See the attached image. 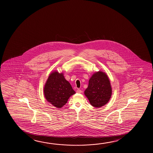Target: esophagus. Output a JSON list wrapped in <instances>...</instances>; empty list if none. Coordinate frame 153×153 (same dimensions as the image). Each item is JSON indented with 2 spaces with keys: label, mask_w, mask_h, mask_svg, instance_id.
<instances>
[{
  "label": "esophagus",
  "mask_w": 153,
  "mask_h": 153,
  "mask_svg": "<svg viewBox=\"0 0 153 153\" xmlns=\"http://www.w3.org/2000/svg\"><path fill=\"white\" fill-rule=\"evenodd\" d=\"M76 92L77 93H81L82 92V91L80 90V89H77V91H76Z\"/></svg>",
  "instance_id": "obj_1"
}]
</instances>
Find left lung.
I'll use <instances>...</instances> for the list:
<instances>
[{
  "mask_svg": "<svg viewBox=\"0 0 153 153\" xmlns=\"http://www.w3.org/2000/svg\"><path fill=\"white\" fill-rule=\"evenodd\" d=\"M110 81L105 73L98 71L91 77L88 87L84 92L91 105L99 108L108 103L111 93Z\"/></svg>",
  "mask_w": 153,
  "mask_h": 153,
  "instance_id": "left-lung-1",
  "label": "left lung"
}]
</instances>
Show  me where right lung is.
Returning a JSON list of instances; mask_svg holds the SVG:
<instances>
[{
  "label": "right lung",
  "mask_w": 153,
  "mask_h": 153,
  "mask_svg": "<svg viewBox=\"0 0 153 153\" xmlns=\"http://www.w3.org/2000/svg\"><path fill=\"white\" fill-rule=\"evenodd\" d=\"M44 93L46 99L57 108L65 105L70 96L75 93L62 73H51L45 84Z\"/></svg>",
  "instance_id": "1"
}]
</instances>
